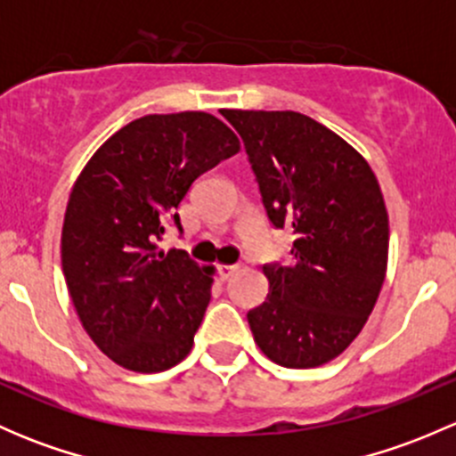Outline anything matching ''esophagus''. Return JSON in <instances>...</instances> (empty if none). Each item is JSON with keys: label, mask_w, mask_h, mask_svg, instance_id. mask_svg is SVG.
Returning <instances> with one entry per match:
<instances>
[{"label": "esophagus", "mask_w": 456, "mask_h": 456, "mask_svg": "<svg viewBox=\"0 0 456 456\" xmlns=\"http://www.w3.org/2000/svg\"><path fill=\"white\" fill-rule=\"evenodd\" d=\"M236 271H238V265H218V273H220V278H223V280L232 278Z\"/></svg>", "instance_id": "esophagus-1"}]
</instances>
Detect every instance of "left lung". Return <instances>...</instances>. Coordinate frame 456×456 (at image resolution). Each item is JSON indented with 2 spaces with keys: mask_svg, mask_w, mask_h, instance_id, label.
<instances>
[{
  "mask_svg": "<svg viewBox=\"0 0 456 456\" xmlns=\"http://www.w3.org/2000/svg\"><path fill=\"white\" fill-rule=\"evenodd\" d=\"M291 262L262 266L269 293L247 314L260 351L287 369L335 360L369 320L388 265V214L370 165L300 112L227 110Z\"/></svg>",
  "mask_w": 456,
  "mask_h": 456,
  "instance_id": "8db88e82",
  "label": "left lung"
}]
</instances>
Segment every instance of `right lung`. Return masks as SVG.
<instances>
[{"label": "right lung", "mask_w": 456, "mask_h": 456, "mask_svg": "<svg viewBox=\"0 0 456 456\" xmlns=\"http://www.w3.org/2000/svg\"><path fill=\"white\" fill-rule=\"evenodd\" d=\"M240 150L205 112L147 114L94 151L61 232L68 291L92 342L118 366L160 372L185 360L211 300V266L159 251L191 183Z\"/></svg>", "instance_id": "1"}]
</instances>
